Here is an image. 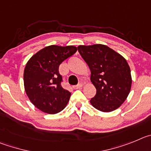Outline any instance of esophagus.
<instances>
[{
    "instance_id": "obj_1",
    "label": "esophagus",
    "mask_w": 151,
    "mask_h": 151,
    "mask_svg": "<svg viewBox=\"0 0 151 151\" xmlns=\"http://www.w3.org/2000/svg\"><path fill=\"white\" fill-rule=\"evenodd\" d=\"M81 87H82V84L81 83H79V84H77V85L74 86V89H81Z\"/></svg>"
}]
</instances>
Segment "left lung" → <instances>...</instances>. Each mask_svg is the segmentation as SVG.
I'll use <instances>...</instances> for the list:
<instances>
[{"instance_id": "obj_1", "label": "left lung", "mask_w": 151, "mask_h": 151, "mask_svg": "<svg viewBox=\"0 0 151 151\" xmlns=\"http://www.w3.org/2000/svg\"><path fill=\"white\" fill-rule=\"evenodd\" d=\"M77 49L90 69L91 81L96 88V96L90 100L92 105L103 112L116 110L131 89V71L126 60L102 44L79 46Z\"/></svg>"}]
</instances>
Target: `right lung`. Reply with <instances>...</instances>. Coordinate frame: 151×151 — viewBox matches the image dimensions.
Returning <instances> with one entry per match:
<instances>
[{"label":"right lung","instance_id":"1","mask_svg":"<svg viewBox=\"0 0 151 151\" xmlns=\"http://www.w3.org/2000/svg\"><path fill=\"white\" fill-rule=\"evenodd\" d=\"M77 50L74 46H49L27 63L24 70L25 92L32 104L43 112L56 114L68 102L70 92L62 86L63 80L59 68Z\"/></svg>","mask_w":151,"mask_h":151}]
</instances>
